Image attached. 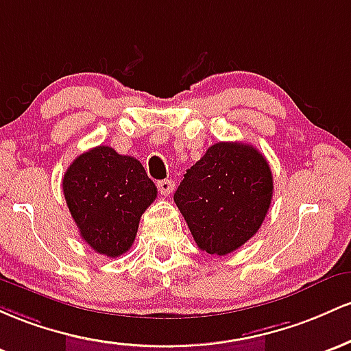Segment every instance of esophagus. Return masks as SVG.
Instances as JSON below:
<instances>
[{
  "mask_svg": "<svg viewBox=\"0 0 351 351\" xmlns=\"http://www.w3.org/2000/svg\"><path fill=\"white\" fill-rule=\"evenodd\" d=\"M157 189H159L160 195H169L172 191H174V182L169 179L159 180V182H157Z\"/></svg>",
  "mask_w": 351,
  "mask_h": 351,
  "instance_id": "esophagus-1",
  "label": "esophagus"
}]
</instances>
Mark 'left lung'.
<instances>
[{
	"mask_svg": "<svg viewBox=\"0 0 351 351\" xmlns=\"http://www.w3.org/2000/svg\"><path fill=\"white\" fill-rule=\"evenodd\" d=\"M271 194L270 165L254 145L217 143L187 169L174 202L197 247L227 255L257 234Z\"/></svg>",
	"mask_w": 351,
	"mask_h": 351,
	"instance_id": "1",
	"label": "left lung"
}]
</instances>
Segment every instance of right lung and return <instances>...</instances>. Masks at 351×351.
I'll return each mask as SVG.
<instances>
[{
  "mask_svg": "<svg viewBox=\"0 0 351 351\" xmlns=\"http://www.w3.org/2000/svg\"><path fill=\"white\" fill-rule=\"evenodd\" d=\"M62 192L82 240L111 258L131 249L141 215L157 197L143 164L108 145L73 160L62 177Z\"/></svg>",
  "mask_w": 351,
  "mask_h": 351,
  "instance_id": "obj_1",
  "label": "right lung"
}]
</instances>
